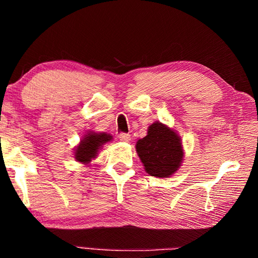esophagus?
Masks as SVG:
<instances>
[{
  "label": "esophagus",
  "instance_id": "esophagus-1",
  "mask_svg": "<svg viewBox=\"0 0 258 258\" xmlns=\"http://www.w3.org/2000/svg\"><path fill=\"white\" fill-rule=\"evenodd\" d=\"M119 140L123 142H128L131 140V135L126 134V133H120L119 134Z\"/></svg>",
  "mask_w": 258,
  "mask_h": 258
}]
</instances>
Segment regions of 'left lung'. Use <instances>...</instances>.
Masks as SVG:
<instances>
[{
	"instance_id": "left-lung-1",
	"label": "left lung",
	"mask_w": 258,
	"mask_h": 258,
	"mask_svg": "<svg viewBox=\"0 0 258 258\" xmlns=\"http://www.w3.org/2000/svg\"><path fill=\"white\" fill-rule=\"evenodd\" d=\"M135 148L151 176L168 177L180 168L183 158L181 138L159 121L149 126L148 134L139 140Z\"/></svg>"
}]
</instances>
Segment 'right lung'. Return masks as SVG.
<instances>
[{"label":"right lung","instance_id":"add662e5","mask_svg":"<svg viewBox=\"0 0 258 258\" xmlns=\"http://www.w3.org/2000/svg\"><path fill=\"white\" fill-rule=\"evenodd\" d=\"M112 137L107 133H94L90 132L84 135L82 141L75 150V159L83 164H89L91 160L95 158L98 151L102 145L111 141Z\"/></svg>","mask_w":258,"mask_h":258}]
</instances>
